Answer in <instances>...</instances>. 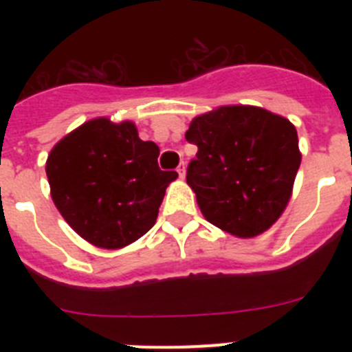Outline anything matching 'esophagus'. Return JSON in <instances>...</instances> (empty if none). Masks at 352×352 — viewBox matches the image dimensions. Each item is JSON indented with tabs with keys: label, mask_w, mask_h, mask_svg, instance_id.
I'll return each instance as SVG.
<instances>
[{
	"label": "esophagus",
	"mask_w": 352,
	"mask_h": 352,
	"mask_svg": "<svg viewBox=\"0 0 352 352\" xmlns=\"http://www.w3.org/2000/svg\"><path fill=\"white\" fill-rule=\"evenodd\" d=\"M176 170H178V174H179V178H185V162H182V164H179V166H178V169H176Z\"/></svg>",
	"instance_id": "obj_1"
}]
</instances>
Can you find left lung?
Wrapping results in <instances>:
<instances>
[{"label": "left lung", "instance_id": "obj_1", "mask_svg": "<svg viewBox=\"0 0 352 352\" xmlns=\"http://www.w3.org/2000/svg\"><path fill=\"white\" fill-rule=\"evenodd\" d=\"M197 146L186 183L204 219L226 232L252 238L285 210L300 169L291 121L250 105H227L197 116L185 133Z\"/></svg>", "mask_w": 352, "mask_h": 352}]
</instances>
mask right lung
<instances>
[{
	"instance_id": "right-lung-1",
	"label": "right lung",
	"mask_w": 352,
	"mask_h": 352,
	"mask_svg": "<svg viewBox=\"0 0 352 352\" xmlns=\"http://www.w3.org/2000/svg\"><path fill=\"white\" fill-rule=\"evenodd\" d=\"M160 149L141 141L130 121L98 118L80 125L52 148L49 185L56 208L86 241L121 248L153 227L176 170L158 167Z\"/></svg>"
}]
</instances>
